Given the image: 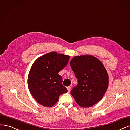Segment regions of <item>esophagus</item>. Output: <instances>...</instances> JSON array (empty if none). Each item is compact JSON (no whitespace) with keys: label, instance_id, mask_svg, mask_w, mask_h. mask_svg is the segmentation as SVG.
I'll return each instance as SVG.
<instances>
[{"label":"esophagus","instance_id":"obj_1","mask_svg":"<svg viewBox=\"0 0 130 130\" xmlns=\"http://www.w3.org/2000/svg\"><path fill=\"white\" fill-rule=\"evenodd\" d=\"M71 88V86H68V87H67V89H68V92H70Z\"/></svg>","mask_w":130,"mask_h":130}]
</instances>
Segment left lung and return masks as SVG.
I'll return each mask as SVG.
<instances>
[{"label":"left lung","mask_w":130,"mask_h":130,"mask_svg":"<svg viewBox=\"0 0 130 130\" xmlns=\"http://www.w3.org/2000/svg\"><path fill=\"white\" fill-rule=\"evenodd\" d=\"M70 64L78 79L71 95L80 106H93L103 98L108 87L105 68L97 58L90 55L74 57Z\"/></svg>","instance_id":"8db88e82"}]
</instances>
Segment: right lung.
<instances>
[{
  "instance_id": "obj_1",
  "label": "right lung",
  "mask_w": 130,
  "mask_h": 130,
  "mask_svg": "<svg viewBox=\"0 0 130 130\" xmlns=\"http://www.w3.org/2000/svg\"><path fill=\"white\" fill-rule=\"evenodd\" d=\"M69 56L51 52L44 54L33 63L28 77V87L37 102L51 107L59 96L68 92L58 73L68 64Z\"/></svg>"
}]
</instances>
